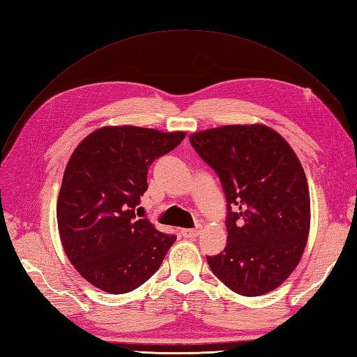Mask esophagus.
<instances>
[{"label": "esophagus", "mask_w": 357, "mask_h": 357, "mask_svg": "<svg viewBox=\"0 0 357 357\" xmlns=\"http://www.w3.org/2000/svg\"><path fill=\"white\" fill-rule=\"evenodd\" d=\"M199 234V228H189V229H181V236L185 238H195Z\"/></svg>", "instance_id": "obj_1"}]
</instances>
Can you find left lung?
<instances>
[{
	"mask_svg": "<svg viewBox=\"0 0 357 357\" xmlns=\"http://www.w3.org/2000/svg\"><path fill=\"white\" fill-rule=\"evenodd\" d=\"M189 141L215 169L227 198L228 242L207 257L211 272L237 294L271 293L291 275L310 234L301 162L281 135L261 124L208 129Z\"/></svg>",
	"mask_w": 357,
	"mask_h": 357,
	"instance_id": "1",
	"label": "left lung"
}]
</instances>
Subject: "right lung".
Here are the masks:
<instances>
[{
	"instance_id": "add662e5",
	"label": "right lung",
	"mask_w": 357,
	"mask_h": 357,
	"mask_svg": "<svg viewBox=\"0 0 357 357\" xmlns=\"http://www.w3.org/2000/svg\"><path fill=\"white\" fill-rule=\"evenodd\" d=\"M185 132L100 128L84 138L63 176L56 220L64 252L79 275L111 294L138 288L160 267L174 234L135 213L149 167L174 150Z\"/></svg>"
}]
</instances>
